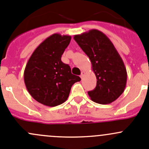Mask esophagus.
Here are the masks:
<instances>
[{"instance_id":"esophagus-1","label":"esophagus","mask_w":149,"mask_h":149,"mask_svg":"<svg viewBox=\"0 0 149 149\" xmlns=\"http://www.w3.org/2000/svg\"><path fill=\"white\" fill-rule=\"evenodd\" d=\"M84 75H85V72H84V71H82V72H81V73L80 77L81 78V79H83L84 76Z\"/></svg>"}]
</instances>
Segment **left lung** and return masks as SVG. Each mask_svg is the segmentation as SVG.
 <instances>
[{"label": "left lung", "instance_id": "left-lung-1", "mask_svg": "<svg viewBox=\"0 0 149 149\" xmlns=\"http://www.w3.org/2000/svg\"><path fill=\"white\" fill-rule=\"evenodd\" d=\"M73 39L89 58L97 77L96 88L88 92L91 100L101 104L115 101L125 88L127 70L114 45L97 29L74 35Z\"/></svg>", "mask_w": 149, "mask_h": 149}]
</instances>
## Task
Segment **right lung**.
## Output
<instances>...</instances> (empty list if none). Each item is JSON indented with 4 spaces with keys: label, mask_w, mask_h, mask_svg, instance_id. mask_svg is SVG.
<instances>
[{
    "label": "right lung",
    "mask_w": 149,
    "mask_h": 149,
    "mask_svg": "<svg viewBox=\"0 0 149 149\" xmlns=\"http://www.w3.org/2000/svg\"><path fill=\"white\" fill-rule=\"evenodd\" d=\"M71 37L53 34L40 45L29 59L24 79L30 95L38 102L55 107L67 100L70 88L81 78L61 61Z\"/></svg>",
    "instance_id": "obj_1"
}]
</instances>
